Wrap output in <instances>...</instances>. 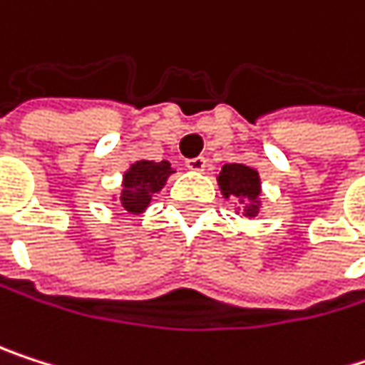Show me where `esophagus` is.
<instances>
[{"instance_id":"1","label":"esophagus","mask_w":365,"mask_h":365,"mask_svg":"<svg viewBox=\"0 0 365 365\" xmlns=\"http://www.w3.org/2000/svg\"><path fill=\"white\" fill-rule=\"evenodd\" d=\"M186 166H188L190 170H197V173H201V170H205V166H207V160H205L203 155H197V158H190V160H186Z\"/></svg>"}]
</instances>
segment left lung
I'll list each match as a JSON object with an SVG mask.
<instances>
[{
  "label": "left lung",
  "instance_id": "1",
  "mask_svg": "<svg viewBox=\"0 0 365 365\" xmlns=\"http://www.w3.org/2000/svg\"><path fill=\"white\" fill-rule=\"evenodd\" d=\"M218 184L225 197H235L244 205V216L259 214V195H261V179L259 173L246 164H225Z\"/></svg>",
  "mask_w": 365,
  "mask_h": 365
}]
</instances>
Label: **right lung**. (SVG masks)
<instances>
[{"label":"right lung","instance_id":"1","mask_svg":"<svg viewBox=\"0 0 365 365\" xmlns=\"http://www.w3.org/2000/svg\"><path fill=\"white\" fill-rule=\"evenodd\" d=\"M173 173L166 160H140L128 168L123 175V192L119 197L121 207L130 214H140L151 203V197L162 190L166 177Z\"/></svg>","mask_w":365,"mask_h":365}]
</instances>
